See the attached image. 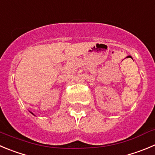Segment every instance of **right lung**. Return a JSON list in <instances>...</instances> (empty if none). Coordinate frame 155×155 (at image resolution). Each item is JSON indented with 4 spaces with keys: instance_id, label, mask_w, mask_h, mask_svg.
<instances>
[{
    "instance_id": "1",
    "label": "right lung",
    "mask_w": 155,
    "mask_h": 155,
    "mask_svg": "<svg viewBox=\"0 0 155 155\" xmlns=\"http://www.w3.org/2000/svg\"><path fill=\"white\" fill-rule=\"evenodd\" d=\"M30 113H32V115H34V114H33V113H32V112H30Z\"/></svg>"
}]
</instances>
